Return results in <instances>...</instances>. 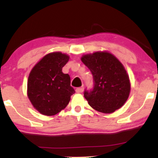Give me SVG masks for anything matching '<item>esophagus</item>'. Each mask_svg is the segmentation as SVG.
<instances>
[{
    "instance_id": "34e87169",
    "label": "esophagus",
    "mask_w": 158,
    "mask_h": 158,
    "mask_svg": "<svg viewBox=\"0 0 158 158\" xmlns=\"http://www.w3.org/2000/svg\"><path fill=\"white\" fill-rule=\"evenodd\" d=\"M83 90H84V87H79V88H77V89H76V91H77V93H82Z\"/></svg>"
}]
</instances>
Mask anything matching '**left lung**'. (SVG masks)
I'll return each instance as SVG.
<instances>
[{"label":"left lung","mask_w":158,"mask_h":158,"mask_svg":"<svg viewBox=\"0 0 158 158\" xmlns=\"http://www.w3.org/2000/svg\"><path fill=\"white\" fill-rule=\"evenodd\" d=\"M81 59L93 76V88L84 91L88 104L106 114L121 108L129 96L130 81L118 59L106 52L83 56Z\"/></svg>","instance_id":"left-lung-1"}]
</instances>
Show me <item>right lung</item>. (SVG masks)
Returning a JSON list of instances; mask_svg holds the SVG:
<instances>
[{
	"label": "right lung",
	"instance_id": "obj_1",
	"mask_svg": "<svg viewBox=\"0 0 158 158\" xmlns=\"http://www.w3.org/2000/svg\"><path fill=\"white\" fill-rule=\"evenodd\" d=\"M69 60L66 54L56 52L45 56L30 72L27 94L30 102L41 114L52 116L65 108L75 90L70 77L62 73Z\"/></svg>",
	"mask_w": 158,
	"mask_h": 158
}]
</instances>
